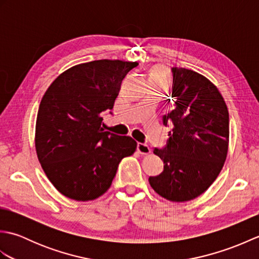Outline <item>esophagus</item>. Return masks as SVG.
I'll return each instance as SVG.
<instances>
[{"instance_id":"1","label":"esophagus","mask_w":259,"mask_h":259,"mask_svg":"<svg viewBox=\"0 0 259 259\" xmlns=\"http://www.w3.org/2000/svg\"><path fill=\"white\" fill-rule=\"evenodd\" d=\"M137 150H138L140 155H148V153L151 152L149 146L146 144H141V142H138V145H137Z\"/></svg>"}]
</instances>
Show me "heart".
I'll use <instances>...</instances> for the list:
<instances>
[{"instance_id": "b5f03b06", "label": "heart", "mask_w": 259, "mask_h": 259, "mask_svg": "<svg viewBox=\"0 0 259 259\" xmlns=\"http://www.w3.org/2000/svg\"><path fill=\"white\" fill-rule=\"evenodd\" d=\"M148 82L153 85L167 87L170 82V75L167 68L162 65H155L152 67L148 74Z\"/></svg>"}]
</instances>
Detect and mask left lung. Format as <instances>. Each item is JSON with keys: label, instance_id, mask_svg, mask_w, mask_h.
<instances>
[{"label": "left lung", "instance_id": "8db88e82", "mask_svg": "<svg viewBox=\"0 0 259 259\" xmlns=\"http://www.w3.org/2000/svg\"><path fill=\"white\" fill-rule=\"evenodd\" d=\"M170 112L163 124L172 130L163 149L153 153L163 161V171L149 184L167 200L195 199L211 186L226 160L229 114L223 96L211 81L195 71L172 68Z\"/></svg>", "mask_w": 259, "mask_h": 259}]
</instances>
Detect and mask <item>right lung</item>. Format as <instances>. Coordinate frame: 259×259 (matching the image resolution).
Masks as SVG:
<instances>
[{
	"label": "right lung",
	"instance_id": "1",
	"mask_svg": "<svg viewBox=\"0 0 259 259\" xmlns=\"http://www.w3.org/2000/svg\"><path fill=\"white\" fill-rule=\"evenodd\" d=\"M138 62L97 60L64 71L48 88L38 107L35 150L52 185L70 199L93 200L112 184L120 161L137 142L101 128L121 82Z\"/></svg>",
	"mask_w": 259,
	"mask_h": 259
}]
</instances>
